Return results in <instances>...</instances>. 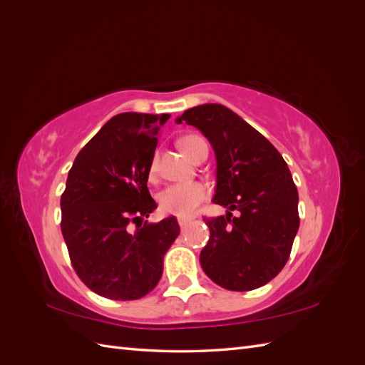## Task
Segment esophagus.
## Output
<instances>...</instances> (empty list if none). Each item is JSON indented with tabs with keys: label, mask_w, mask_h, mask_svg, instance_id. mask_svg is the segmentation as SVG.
Returning <instances> with one entry per match:
<instances>
[{
	"label": "esophagus",
	"mask_w": 365,
	"mask_h": 365,
	"mask_svg": "<svg viewBox=\"0 0 365 365\" xmlns=\"http://www.w3.org/2000/svg\"><path fill=\"white\" fill-rule=\"evenodd\" d=\"M178 224H180L181 230H185V227L190 224V219H182V217H180V219H178Z\"/></svg>",
	"instance_id": "obj_1"
}]
</instances>
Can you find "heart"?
<instances>
[{
    "label": "heart",
    "instance_id": "1",
    "mask_svg": "<svg viewBox=\"0 0 365 365\" xmlns=\"http://www.w3.org/2000/svg\"><path fill=\"white\" fill-rule=\"evenodd\" d=\"M205 143L197 135H187L181 138L180 146L187 157H192L196 148ZM157 160L152 161L150 175L155 173ZM208 196V189L202 182H176L170 184L158 193V205L164 215L178 217H190L196 213L197 207Z\"/></svg>",
    "mask_w": 365,
    "mask_h": 365
}]
</instances>
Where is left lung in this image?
<instances>
[{
  "mask_svg": "<svg viewBox=\"0 0 365 365\" xmlns=\"http://www.w3.org/2000/svg\"><path fill=\"white\" fill-rule=\"evenodd\" d=\"M176 123L197 128L210 141L216 157L213 202L228 208L225 216L205 220L204 272L230 291L260 288L283 269L300 227L288 164L259 130L224 105L190 108Z\"/></svg>",
  "mask_w": 365,
  "mask_h": 365,
  "instance_id": "left-lung-1",
  "label": "left lung"
}]
</instances>
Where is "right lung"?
Returning <instances> with one entry per match:
<instances>
[{"label":"right lung","mask_w":365,"mask_h":365,"mask_svg":"<svg viewBox=\"0 0 365 365\" xmlns=\"http://www.w3.org/2000/svg\"><path fill=\"white\" fill-rule=\"evenodd\" d=\"M169 114L121 113L77 153L61 196V230L74 271L96 294L138 300L158 284L180 225L143 222L157 208L148 178ZM136 228H133V224Z\"/></svg>","instance_id":"1"}]
</instances>
